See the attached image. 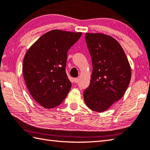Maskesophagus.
I'll return each mask as SVG.
<instances>
[{"instance_id": "1", "label": "esophagus", "mask_w": 150, "mask_h": 150, "mask_svg": "<svg viewBox=\"0 0 150 150\" xmlns=\"http://www.w3.org/2000/svg\"><path fill=\"white\" fill-rule=\"evenodd\" d=\"M79 80H79L78 78H76L74 79V81L75 83H78V81H79Z\"/></svg>"}]
</instances>
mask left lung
I'll use <instances>...</instances> for the list:
<instances>
[{"instance_id":"left-lung-1","label":"left lung","mask_w":150,"mask_h":150,"mask_svg":"<svg viewBox=\"0 0 150 150\" xmlns=\"http://www.w3.org/2000/svg\"><path fill=\"white\" fill-rule=\"evenodd\" d=\"M93 71L83 92L86 104L93 111H106L125 93L131 78V69L119 42L103 33H86Z\"/></svg>"}]
</instances>
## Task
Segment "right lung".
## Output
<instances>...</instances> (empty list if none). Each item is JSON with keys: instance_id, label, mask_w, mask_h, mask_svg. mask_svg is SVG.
<instances>
[{"instance_id": "1", "label": "right lung", "mask_w": 150, "mask_h": 150, "mask_svg": "<svg viewBox=\"0 0 150 150\" xmlns=\"http://www.w3.org/2000/svg\"><path fill=\"white\" fill-rule=\"evenodd\" d=\"M81 33L52 30L40 36L28 50L23 74L30 94L45 108L59 105L71 88L65 67L67 52Z\"/></svg>"}]
</instances>
